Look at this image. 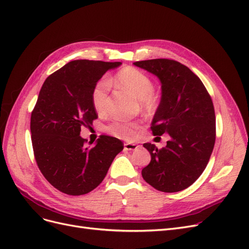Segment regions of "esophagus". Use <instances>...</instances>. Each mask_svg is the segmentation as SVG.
Returning a JSON list of instances; mask_svg holds the SVG:
<instances>
[{
    "label": "esophagus",
    "mask_w": 249,
    "mask_h": 249,
    "mask_svg": "<svg viewBox=\"0 0 249 249\" xmlns=\"http://www.w3.org/2000/svg\"><path fill=\"white\" fill-rule=\"evenodd\" d=\"M138 147L137 144H135V143H124V149L126 150H134Z\"/></svg>",
    "instance_id": "1"
}]
</instances>
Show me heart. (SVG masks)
Instances as JSON below:
<instances>
[{
	"mask_svg": "<svg viewBox=\"0 0 249 249\" xmlns=\"http://www.w3.org/2000/svg\"><path fill=\"white\" fill-rule=\"evenodd\" d=\"M117 86L131 92L140 100L142 109L148 113H155L160 105V95L154 91V82L148 74L133 66H125L119 70L114 78L110 80ZM110 83L102 79L97 81L91 90V103L96 112L103 113L106 111L108 105V91ZM140 127L138 122H126L117 120L105 127V131L111 136L126 141L134 140L137 137V132Z\"/></svg>",
	"mask_w": 249,
	"mask_h": 249,
	"instance_id": "obj_1",
	"label": "heart"
}]
</instances>
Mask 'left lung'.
Returning a JSON list of instances; mask_svg holds the SVG:
<instances>
[{
	"instance_id": "left-lung-1",
	"label": "left lung",
	"mask_w": 249,
	"mask_h": 249,
	"mask_svg": "<svg viewBox=\"0 0 249 249\" xmlns=\"http://www.w3.org/2000/svg\"><path fill=\"white\" fill-rule=\"evenodd\" d=\"M134 65L161 81V102L150 129L155 136H170L162 148L143 144L152 160L142 169V177L159 191H182L200 177L213 152L216 118L212 99L196 74L176 60L152 59Z\"/></svg>"
}]
</instances>
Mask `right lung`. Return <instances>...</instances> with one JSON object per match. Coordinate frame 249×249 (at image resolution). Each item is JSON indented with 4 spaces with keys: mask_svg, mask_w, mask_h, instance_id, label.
Returning <instances> with one entry per match:
<instances>
[{
    "mask_svg": "<svg viewBox=\"0 0 249 249\" xmlns=\"http://www.w3.org/2000/svg\"><path fill=\"white\" fill-rule=\"evenodd\" d=\"M122 62L74 60L44 81L31 113V139L39 170L56 189L83 195L99 186L124 143L102 136L86 147L81 127L97 118L91 90L103 74Z\"/></svg>",
    "mask_w": 249,
    "mask_h": 249,
    "instance_id": "obj_1",
    "label": "right lung"
}]
</instances>
